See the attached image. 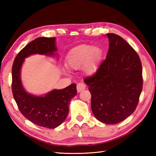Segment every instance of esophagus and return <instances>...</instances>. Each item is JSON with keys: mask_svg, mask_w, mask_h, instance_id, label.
<instances>
[{"mask_svg": "<svg viewBox=\"0 0 156 156\" xmlns=\"http://www.w3.org/2000/svg\"><path fill=\"white\" fill-rule=\"evenodd\" d=\"M86 88V86L83 83H78L77 84V91L78 92H80L82 90H84Z\"/></svg>", "mask_w": 156, "mask_h": 156, "instance_id": "obj_1", "label": "esophagus"}]
</instances>
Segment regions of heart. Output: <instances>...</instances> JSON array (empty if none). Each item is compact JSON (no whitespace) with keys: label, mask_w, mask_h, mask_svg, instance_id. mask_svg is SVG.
Returning a JSON list of instances; mask_svg holds the SVG:
<instances>
[{"label":"heart","mask_w":156,"mask_h":156,"mask_svg":"<svg viewBox=\"0 0 156 156\" xmlns=\"http://www.w3.org/2000/svg\"><path fill=\"white\" fill-rule=\"evenodd\" d=\"M102 56V50L98 46L80 45L69 52L66 66L72 69H77L84 66L86 73L90 75L97 71Z\"/></svg>","instance_id":"heart-1"}]
</instances>
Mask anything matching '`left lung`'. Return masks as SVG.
<instances>
[{
  "mask_svg": "<svg viewBox=\"0 0 156 156\" xmlns=\"http://www.w3.org/2000/svg\"><path fill=\"white\" fill-rule=\"evenodd\" d=\"M109 49L97 72L84 78L91 94L94 117L106 124H117L136 109L143 87L142 66L134 49L114 34H107Z\"/></svg>",
  "mask_w": 156,
  "mask_h": 156,
  "instance_id": "obj_1",
  "label": "left lung"
}]
</instances>
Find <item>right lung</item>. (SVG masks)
<instances>
[{"mask_svg":"<svg viewBox=\"0 0 156 156\" xmlns=\"http://www.w3.org/2000/svg\"><path fill=\"white\" fill-rule=\"evenodd\" d=\"M55 37H38L19 52L12 67V91L20 112L29 121L43 127L54 129L64 121L69 103L77 94L76 84L62 90H53L43 97L27 93L23 88L21 68L25 58L33 54L54 55Z\"/></svg>","mask_w":156,"mask_h":156,"instance_id":"right-lung-1","label":"right lung"}]
</instances>
